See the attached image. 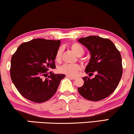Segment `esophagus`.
<instances>
[{
	"mask_svg": "<svg viewBox=\"0 0 134 134\" xmlns=\"http://www.w3.org/2000/svg\"><path fill=\"white\" fill-rule=\"evenodd\" d=\"M67 78H70V79H71V80H76V77H73V76H67Z\"/></svg>",
	"mask_w": 134,
	"mask_h": 134,
	"instance_id": "obj_1",
	"label": "esophagus"
}]
</instances>
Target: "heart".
Returning <instances> with one entry per match:
<instances>
[{"label":"heart","instance_id":"b5f03b06","mask_svg":"<svg viewBox=\"0 0 134 134\" xmlns=\"http://www.w3.org/2000/svg\"><path fill=\"white\" fill-rule=\"evenodd\" d=\"M70 48L73 52L76 54L77 56H81L84 54V49L82 47L81 45L76 42H74L71 44ZM62 52L63 50L62 48H59L58 49L57 52L55 54V60L56 61L59 62L61 60ZM81 69V67L78 64H64L59 67L58 71L59 73H63L67 75V76H76L78 71Z\"/></svg>","mask_w":134,"mask_h":134}]
</instances>
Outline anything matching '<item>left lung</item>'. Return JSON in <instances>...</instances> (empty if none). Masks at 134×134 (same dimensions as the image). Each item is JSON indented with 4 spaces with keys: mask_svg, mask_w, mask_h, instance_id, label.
<instances>
[{
    "mask_svg": "<svg viewBox=\"0 0 134 134\" xmlns=\"http://www.w3.org/2000/svg\"><path fill=\"white\" fill-rule=\"evenodd\" d=\"M88 48L91 54L85 69L95 78L85 76L84 83L78 88L79 93L88 100L100 101L110 95L119 84L123 74L121 54L114 43L108 39L90 36L78 40Z\"/></svg>",
    "mask_w": 134,
    "mask_h": 134,
    "instance_id": "1",
    "label": "left lung"
}]
</instances>
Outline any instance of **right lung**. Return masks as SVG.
I'll list each match as a JSON object with an SVG mask.
<instances>
[{"label": "right lung", "instance_id": "obj_1", "mask_svg": "<svg viewBox=\"0 0 134 134\" xmlns=\"http://www.w3.org/2000/svg\"><path fill=\"white\" fill-rule=\"evenodd\" d=\"M60 40L35 39L20 44L11 60L10 76L19 92L35 103H44L56 93L64 74L48 76L55 69V54ZM45 76L46 78L43 79Z\"/></svg>", "mask_w": 134, "mask_h": 134}]
</instances>
